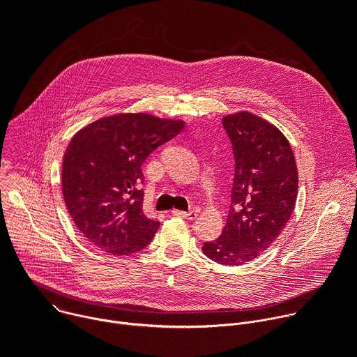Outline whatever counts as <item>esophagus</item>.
<instances>
[{
  "instance_id": "1",
  "label": "esophagus",
  "mask_w": 357,
  "mask_h": 357,
  "mask_svg": "<svg viewBox=\"0 0 357 357\" xmlns=\"http://www.w3.org/2000/svg\"><path fill=\"white\" fill-rule=\"evenodd\" d=\"M175 216H179L182 219H188V220H195L197 213L196 212H182V211H174Z\"/></svg>"
}]
</instances>
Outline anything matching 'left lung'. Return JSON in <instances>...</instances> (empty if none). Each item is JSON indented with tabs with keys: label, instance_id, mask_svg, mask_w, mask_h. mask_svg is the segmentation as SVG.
I'll return each mask as SVG.
<instances>
[{
	"label": "left lung",
	"instance_id": "8db88e82",
	"mask_svg": "<svg viewBox=\"0 0 357 357\" xmlns=\"http://www.w3.org/2000/svg\"><path fill=\"white\" fill-rule=\"evenodd\" d=\"M234 152L231 205L219 238L203 254L233 267L256 260L285 229L298 196V169L287 137L250 112L222 119Z\"/></svg>",
	"mask_w": 357,
	"mask_h": 357
}]
</instances>
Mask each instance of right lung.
Returning <instances> with one entry per match:
<instances>
[{"label": "right lung", "instance_id": "right-lung-1", "mask_svg": "<svg viewBox=\"0 0 357 357\" xmlns=\"http://www.w3.org/2000/svg\"><path fill=\"white\" fill-rule=\"evenodd\" d=\"M183 127V120L119 113L73 135L63 155L62 193L72 220L90 244L114 256H128L149 244L160 222L142 212L141 165Z\"/></svg>", "mask_w": 357, "mask_h": 357}]
</instances>
